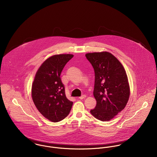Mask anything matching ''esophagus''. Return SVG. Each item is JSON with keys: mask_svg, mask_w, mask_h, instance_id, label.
<instances>
[{"mask_svg": "<svg viewBox=\"0 0 157 157\" xmlns=\"http://www.w3.org/2000/svg\"><path fill=\"white\" fill-rule=\"evenodd\" d=\"M86 95H82V96H80V97H79L78 98H79V99H81V100H82V99H83V98H85V97H86Z\"/></svg>", "mask_w": 157, "mask_h": 157, "instance_id": "obj_1", "label": "esophagus"}]
</instances>
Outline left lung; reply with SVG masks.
Returning a JSON list of instances; mask_svg holds the SVG:
<instances>
[{
  "label": "left lung",
  "instance_id": "1",
  "mask_svg": "<svg viewBox=\"0 0 157 157\" xmlns=\"http://www.w3.org/2000/svg\"><path fill=\"white\" fill-rule=\"evenodd\" d=\"M86 59L94 69V96L97 105L90 113L107 121L125 108L130 95L126 71L119 60L108 52L87 53Z\"/></svg>",
  "mask_w": 157,
  "mask_h": 157
}]
</instances>
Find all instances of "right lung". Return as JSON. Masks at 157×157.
Returning <instances> with one entry per match:
<instances>
[{"instance_id": "obj_1", "label": "right lung", "mask_w": 157, "mask_h": 157, "mask_svg": "<svg viewBox=\"0 0 157 157\" xmlns=\"http://www.w3.org/2000/svg\"><path fill=\"white\" fill-rule=\"evenodd\" d=\"M72 54L54 55L42 64L37 70L32 85L33 102L38 111L52 122L66 118L71 111L72 101L66 97L60 74Z\"/></svg>"}]
</instances>
